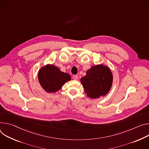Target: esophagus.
<instances>
[{
	"mask_svg": "<svg viewBox=\"0 0 149 149\" xmlns=\"http://www.w3.org/2000/svg\"><path fill=\"white\" fill-rule=\"evenodd\" d=\"M78 76L77 75H73V79H74V80H77V79H78Z\"/></svg>",
	"mask_w": 149,
	"mask_h": 149,
	"instance_id": "esophagus-1",
	"label": "esophagus"
}]
</instances>
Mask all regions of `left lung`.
Returning <instances> with one entry per match:
<instances>
[{
	"instance_id": "left-lung-1",
	"label": "left lung",
	"mask_w": 149,
	"mask_h": 149,
	"mask_svg": "<svg viewBox=\"0 0 149 149\" xmlns=\"http://www.w3.org/2000/svg\"><path fill=\"white\" fill-rule=\"evenodd\" d=\"M113 76L108 66L98 64L86 72L85 76L81 78V84L85 92L91 98L95 99L106 95L112 86Z\"/></svg>"
}]
</instances>
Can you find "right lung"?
I'll list each match as a JSON object with an SVG mask.
<instances>
[{"instance_id": "1", "label": "right lung", "mask_w": 149, "mask_h": 149, "mask_svg": "<svg viewBox=\"0 0 149 149\" xmlns=\"http://www.w3.org/2000/svg\"><path fill=\"white\" fill-rule=\"evenodd\" d=\"M38 78L42 88L48 93L56 92L65 82L71 80L70 74L61 72L52 64H47L41 68L38 72Z\"/></svg>"}]
</instances>
